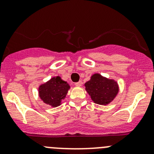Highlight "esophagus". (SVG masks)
Masks as SVG:
<instances>
[{
	"label": "esophagus",
	"mask_w": 154,
	"mask_h": 154,
	"mask_svg": "<svg viewBox=\"0 0 154 154\" xmlns=\"http://www.w3.org/2000/svg\"><path fill=\"white\" fill-rule=\"evenodd\" d=\"M82 84H83V82H82V81H79V82H77V83H74V85H75V86H77V87L81 86Z\"/></svg>",
	"instance_id": "obj_1"
}]
</instances>
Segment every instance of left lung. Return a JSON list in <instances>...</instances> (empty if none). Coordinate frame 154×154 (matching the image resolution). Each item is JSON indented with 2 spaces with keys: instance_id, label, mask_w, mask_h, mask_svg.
<instances>
[{
  "instance_id": "8db88e82",
  "label": "left lung",
  "mask_w": 154,
  "mask_h": 154,
  "mask_svg": "<svg viewBox=\"0 0 154 154\" xmlns=\"http://www.w3.org/2000/svg\"><path fill=\"white\" fill-rule=\"evenodd\" d=\"M86 90L95 103L106 105L115 98L119 92L117 83L102 77L99 74L91 76V80L85 83Z\"/></svg>"
}]
</instances>
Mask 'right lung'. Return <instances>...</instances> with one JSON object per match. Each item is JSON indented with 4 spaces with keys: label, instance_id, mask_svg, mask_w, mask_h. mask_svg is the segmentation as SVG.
<instances>
[{
    "label": "right lung",
    "instance_id": "obj_1",
    "mask_svg": "<svg viewBox=\"0 0 154 154\" xmlns=\"http://www.w3.org/2000/svg\"><path fill=\"white\" fill-rule=\"evenodd\" d=\"M69 88L70 86L67 82L63 81L60 77H56L41 85L38 88V94L44 103L57 107L66 97Z\"/></svg>",
    "mask_w": 154,
    "mask_h": 154
}]
</instances>
